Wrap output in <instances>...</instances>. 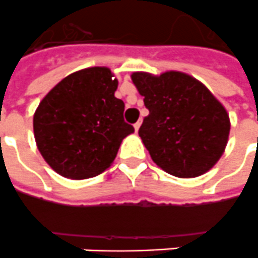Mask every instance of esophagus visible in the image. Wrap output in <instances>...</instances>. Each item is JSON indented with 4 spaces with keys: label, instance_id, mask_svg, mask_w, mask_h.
I'll return each instance as SVG.
<instances>
[{
    "label": "esophagus",
    "instance_id": "1",
    "mask_svg": "<svg viewBox=\"0 0 258 258\" xmlns=\"http://www.w3.org/2000/svg\"><path fill=\"white\" fill-rule=\"evenodd\" d=\"M141 124H142V120H138V121H137V123L134 124V128H135V131H138L139 127H141Z\"/></svg>",
    "mask_w": 258,
    "mask_h": 258
}]
</instances>
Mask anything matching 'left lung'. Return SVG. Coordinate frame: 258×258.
Wrapping results in <instances>:
<instances>
[{"instance_id":"1","label":"left lung","mask_w":258,"mask_h":258,"mask_svg":"<svg viewBox=\"0 0 258 258\" xmlns=\"http://www.w3.org/2000/svg\"><path fill=\"white\" fill-rule=\"evenodd\" d=\"M131 79L149 109L138 134L152 160L177 177L208 172L228 142L226 108L207 86L179 71L134 72Z\"/></svg>"}]
</instances>
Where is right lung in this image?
I'll use <instances>...</instances> for the list:
<instances>
[{
    "mask_svg": "<svg viewBox=\"0 0 258 258\" xmlns=\"http://www.w3.org/2000/svg\"><path fill=\"white\" fill-rule=\"evenodd\" d=\"M119 82L106 67L76 71L51 89L34 113L38 150L58 175L87 179L110 167L134 127L124 121Z\"/></svg>",
    "mask_w": 258,
    "mask_h": 258,
    "instance_id": "1",
    "label": "right lung"
}]
</instances>
